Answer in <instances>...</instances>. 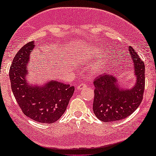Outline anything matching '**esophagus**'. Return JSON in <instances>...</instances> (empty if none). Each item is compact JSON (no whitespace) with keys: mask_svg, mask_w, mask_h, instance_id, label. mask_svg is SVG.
Listing matches in <instances>:
<instances>
[{"mask_svg":"<svg viewBox=\"0 0 156 156\" xmlns=\"http://www.w3.org/2000/svg\"><path fill=\"white\" fill-rule=\"evenodd\" d=\"M85 87H86V84H85V83H81L80 85H79L78 87H77V89L78 90H82L83 88H84Z\"/></svg>","mask_w":156,"mask_h":156,"instance_id":"34e87169","label":"esophagus"}]
</instances>
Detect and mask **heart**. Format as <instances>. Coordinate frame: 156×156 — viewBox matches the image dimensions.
Returning a JSON list of instances; mask_svg holds the SVG:
<instances>
[{
    "mask_svg": "<svg viewBox=\"0 0 156 156\" xmlns=\"http://www.w3.org/2000/svg\"><path fill=\"white\" fill-rule=\"evenodd\" d=\"M90 53V51H86V54L85 55H83V60H88L89 59V58L86 55H87V54H89ZM96 70H98V69H96Z\"/></svg>",
    "mask_w": 156,
    "mask_h": 156,
    "instance_id": "1",
    "label": "heart"
}]
</instances>
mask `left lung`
Instances as JSON below:
<instances>
[{
  "label": "left lung",
  "instance_id": "left-lung-1",
  "mask_svg": "<svg viewBox=\"0 0 156 156\" xmlns=\"http://www.w3.org/2000/svg\"><path fill=\"white\" fill-rule=\"evenodd\" d=\"M126 53L130 54L134 63V73L137 77L133 88L121 90L115 84L117 79L108 73H103L94 80L95 88L93 111L96 117L102 122H116L126 119L135 112L143 99L145 87L144 63L131 46L128 52H121L118 55L126 57Z\"/></svg>",
  "mask_w": 156,
  "mask_h": 156
}]
</instances>
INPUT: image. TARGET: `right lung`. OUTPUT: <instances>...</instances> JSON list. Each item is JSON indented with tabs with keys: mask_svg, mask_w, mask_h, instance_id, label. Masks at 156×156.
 <instances>
[{
	"mask_svg": "<svg viewBox=\"0 0 156 156\" xmlns=\"http://www.w3.org/2000/svg\"><path fill=\"white\" fill-rule=\"evenodd\" d=\"M34 47V41H30L13 58L9 72L12 90L25 115L35 122L52 123L65 112L75 88L58 81H51L40 87L30 86L26 80L27 64Z\"/></svg>",
	"mask_w": 156,
	"mask_h": 156,
	"instance_id": "1",
	"label": "right lung"
}]
</instances>
